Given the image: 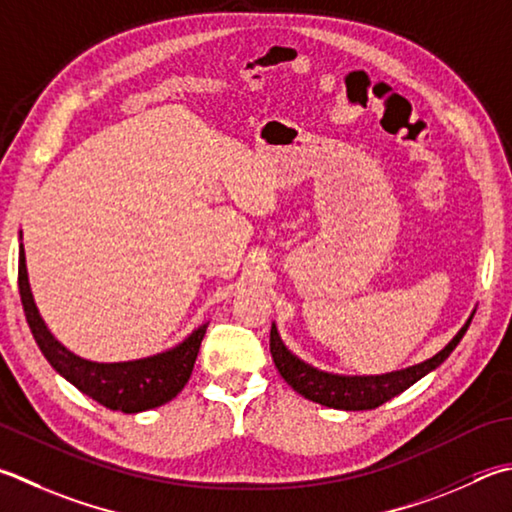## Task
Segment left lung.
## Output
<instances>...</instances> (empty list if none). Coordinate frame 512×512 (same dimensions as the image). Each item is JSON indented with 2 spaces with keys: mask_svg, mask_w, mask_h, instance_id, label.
<instances>
[{
  "mask_svg": "<svg viewBox=\"0 0 512 512\" xmlns=\"http://www.w3.org/2000/svg\"><path fill=\"white\" fill-rule=\"evenodd\" d=\"M472 315L466 320V324L457 331L448 345H445L439 353H434L432 358H427L418 365L387 371V374H374V376H345V374H333V371H322L318 367L309 365L302 358H297L295 353L288 349L280 331H277L275 322L271 327V356L280 376L291 385L297 394L309 398L313 403H320L324 407H333V410H347V412H360V410H374V407L392 401L394 396L403 394L407 387L418 383L423 376L430 374L436 367H441L448 360L450 353L457 349L461 338L466 336V331L472 322Z\"/></svg>",
  "mask_w": 512,
  "mask_h": 512,
  "instance_id": "left-lung-1",
  "label": "left lung"
}]
</instances>
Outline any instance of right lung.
I'll return each instance as SVG.
<instances>
[{
	"instance_id": "obj_1",
	"label": "right lung",
	"mask_w": 512,
	"mask_h": 512,
	"mask_svg": "<svg viewBox=\"0 0 512 512\" xmlns=\"http://www.w3.org/2000/svg\"><path fill=\"white\" fill-rule=\"evenodd\" d=\"M17 277H20V295L26 322H29V327L33 331L37 347H40L44 358L51 362V367L58 371L62 378H67L73 387H78L82 394L94 398L96 403L116 412L138 414L170 403L185 387V383H188L194 369V360H197V353L201 347V340L206 336L208 322L199 324V327L188 333L179 345H174L161 353H154V356L123 362L87 360L64 347L42 320L40 309H37V304L33 300L22 244L20 271H17Z\"/></svg>"
}]
</instances>
